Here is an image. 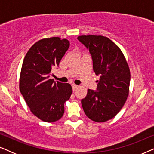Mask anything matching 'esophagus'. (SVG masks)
I'll return each mask as SVG.
<instances>
[{"label":"esophagus","mask_w":154,"mask_h":154,"mask_svg":"<svg viewBox=\"0 0 154 154\" xmlns=\"http://www.w3.org/2000/svg\"><path fill=\"white\" fill-rule=\"evenodd\" d=\"M71 86H72V89H73V91H74L75 90H76V88L79 87V86L76 85H75V84H72V85H71Z\"/></svg>","instance_id":"34e87169"}]
</instances>
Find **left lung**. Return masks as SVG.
I'll use <instances>...</instances> for the list:
<instances>
[{
  "instance_id": "8db88e82",
  "label": "left lung",
  "mask_w": 154,
  "mask_h": 154,
  "mask_svg": "<svg viewBox=\"0 0 154 154\" xmlns=\"http://www.w3.org/2000/svg\"><path fill=\"white\" fill-rule=\"evenodd\" d=\"M78 40L89 50L93 70L100 75L96 90H88L81 100L85 115L102 123L115 116L123 106L129 94L130 72L120 48L102 35H81Z\"/></svg>"
}]
</instances>
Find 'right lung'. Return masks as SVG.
<instances>
[{"mask_svg":"<svg viewBox=\"0 0 154 154\" xmlns=\"http://www.w3.org/2000/svg\"><path fill=\"white\" fill-rule=\"evenodd\" d=\"M69 41L59 37L40 40L31 46L23 61L20 80L21 94L35 116L51 123L64 113V102L72 93L70 84L50 79L69 49Z\"/></svg>","mask_w":154,"mask_h":154,"instance_id":"obj_1","label":"right lung"}]
</instances>
